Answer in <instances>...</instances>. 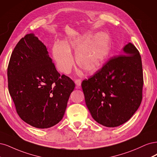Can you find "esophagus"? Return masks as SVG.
<instances>
[{"instance_id":"1","label":"esophagus","mask_w":157,"mask_h":157,"mask_svg":"<svg viewBox=\"0 0 157 157\" xmlns=\"http://www.w3.org/2000/svg\"><path fill=\"white\" fill-rule=\"evenodd\" d=\"M74 82H75V85H76V86H77L76 88L79 89V87H80V86H81V84H82V80L79 79H75Z\"/></svg>"}]
</instances>
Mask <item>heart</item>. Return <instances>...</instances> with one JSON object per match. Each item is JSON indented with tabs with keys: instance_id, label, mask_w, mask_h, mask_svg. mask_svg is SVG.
<instances>
[{
	"instance_id": "1",
	"label": "heart",
	"mask_w": 157,
	"mask_h": 157,
	"mask_svg": "<svg viewBox=\"0 0 157 157\" xmlns=\"http://www.w3.org/2000/svg\"><path fill=\"white\" fill-rule=\"evenodd\" d=\"M75 51L79 67L87 72L97 70L108 57L111 49V38L104 32L93 36L92 33L79 34L74 38L55 43L52 47V56L60 72L68 74L74 64L71 51Z\"/></svg>"
}]
</instances>
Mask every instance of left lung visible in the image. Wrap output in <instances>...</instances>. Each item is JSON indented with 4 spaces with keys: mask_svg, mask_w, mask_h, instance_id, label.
I'll use <instances>...</instances> for the list:
<instances>
[{
    "mask_svg": "<svg viewBox=\"0 0 157 157\" xmlns=\"http://www.w3.org/2000/svg\"><path fill=\"white\" fill-rule=\"evenodd\" d=\"M144 85L141 59L132 43L123 55L113 57L88 79L82 83L86 105L92 117L107 127L128 121L142 100Z\"/></svg>",
    "mask_w": 157,
    "mask_h": 157,
    "instance_id": "obj_1",
    "label": "left lung"
}]
</instances>
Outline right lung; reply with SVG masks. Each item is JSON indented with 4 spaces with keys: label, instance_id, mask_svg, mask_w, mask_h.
I'll use <instances>...</instances> for the list:
<instances>
[{
    "label": "right lung",
    "instance_id": "obj_1",
    "mask_svg": "<svg viewBox=\"0 0 157 157\" xmlns=\"http://www.w3.org/2000/svg\"><path fill=\"white\" fill-rule=\"evenodd\" d=\"M7 74L10 94L25 123L48 128L61 121L75 83L57 72L46 46L33 33L15 47Z\"/></svg>",
    "mask_w": 157,
    "mask_h": 157
}]
</instances>
